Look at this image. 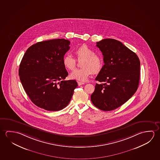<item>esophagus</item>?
<instances>
[{
	"instance_id": "esophagus-1",
	"label": "esophagus",
	"mask_w": 160,
	"mask_h": 160,
	"mask_svg": "<svg viewBox=\"0 0 160 160\" xmlns=\"http://www.w3.org/2000/svg\"><path fill=\"white\" fill-rule=\"evenodd\" d=\"M78 85H79V86H80V85H83V84H85V83L83 82H80V81H78Z\"/></svg>"
}]
</instances>
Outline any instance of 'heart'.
<instances>
[{"label": "heart", "mask_w": 160, "mask_h": 160, "mask_svg": "<svg viewBox=\"0 0 160 160\" xmlns=\"http://www.w3.org/2000/svg\"><path fill=\"white\" fill-rule=\"evenodd\" d=\"M74 52L79 60L84 58L81 62L82 68L73 70L70 75V78L80 81H87L92 73H98L103 66L102 58L95 54L94 51L87 45H81ZM62 63L67 70H72L75 68L76 61L71 55H65L62 58Z\"/></svg>", "instance_id": "b5f03b06"}]
</instances>
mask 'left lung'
Returning a JSON list of instances; mask_svg holds the SVG:
<instances>
[{
    "label": "left lung",
    "instance_id": "8db88e82",
    "mask_svg": "<svg viewBox=\"0 0 160 160\" xmlns=\"http://www.w3.org/2000/svg\"><path fill=\"white\" fill-rule=\"evenodd\" d=\"M104 65L95 80L91 100L104 111L114 110L128 101L136 92L140 77V61L135 53L122 42L108 38L97 42Z\"/></svg>",
    "mask_w": 160,
    "mask_h": 160
}]
</instances>
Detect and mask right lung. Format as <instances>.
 Instances as JSON below:
<instances>
[{"label":"right lung","mask_w":160,"mask_h":160,"mask_svg":"<svg viewBox=\"0 0 160 160\" xmlns=\"http://www.w3.org/2000/svg\"><path fill=\"white\" fill-rule=\"evenodd\" d=\"M70 43L65 39L44 41L32 45L24 53L19 76L27 94L37 107L58 111L70 102L78 83L64 80L68 72L62 63Z\"/></svg>","instance_id":"obj_1"}]
</instances>
